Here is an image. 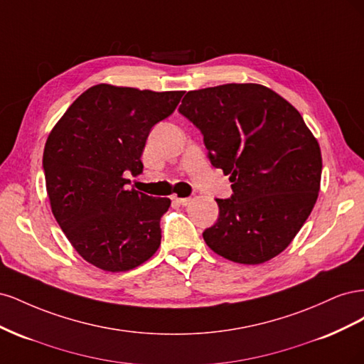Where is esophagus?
I'll return each instance as SVG.
<instances>
[{"label":"esophagus","instance_id":"esophagus-1","mask_svg":"<svg viewBox=\"0 0 364 364\" xmlns=\"http://www.w3.org/2000/svg\"><path fill=\"white\" fill-rule=\"evenodd\" d=\"M173 200H174V202H178V203H179V205H182V206H186V205H190V203H191V199H190V197L173 196Z\"/></svg>","mask_w":364,"mask_h":364}]
</instances>
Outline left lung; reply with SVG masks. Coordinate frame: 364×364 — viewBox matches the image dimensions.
Listing matches in <instances>:
<instances>
[{"label": "left lung", "instance_id": "1", "mask_svg": "<svg viewBox=\"0 0 364 364\" xmlns=\"http://www.w3.org/2000/svg\"><path fill=\"white\" fill-rule=\"evenodd\" d=\"M179 112L199 127L208 156L232 182L215 199L208 247L240 264H262L287 249L321 190L322 153L302 115L258 83H228L183 97Z\"/></svg>", "mask_w": 364, "mask_h": 364}]
</instances>
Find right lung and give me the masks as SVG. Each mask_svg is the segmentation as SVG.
Masks as SVG:
<instances>
[{
	"mask_svg": "<svg viewBox=\"0 0 364 364\" xmlns=\"http://www.w3.org/2000/svg\"><path fill=\"white\" fill-rule=\"evenodd\" d=\"M182 95L100 83L77 97L50 132L42 165L51 213L97 269L127 272L159 249V222L171 200L127 190L126 174L142 173L150 129Z\"/></svg>",
	"mask_w": 364,
	"mask_h": 364,
	"instance_id": "1",
	"label": "right lung"
}]
</instances>
